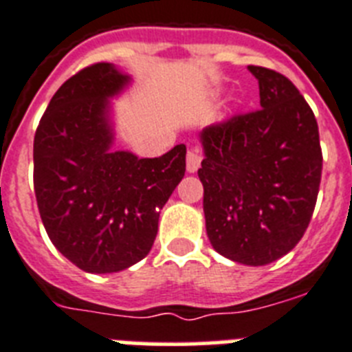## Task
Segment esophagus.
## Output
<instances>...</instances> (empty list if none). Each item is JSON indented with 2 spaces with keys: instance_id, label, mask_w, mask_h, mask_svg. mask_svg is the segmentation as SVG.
Wrapping results in <instances>:
<instances>
[{
  "instance_id": "obj_1",
  "label": "esophagus",
  "mask_w": 352,
  "mask_h": 352,
  "mask_svg": "<svg viewBox=\"0 0 352 352\" xmlns=\"http://www.w3.org/2000/svg\"><path fill=\"white\" fill-rule=\"evenodd\" d=\"M200 162H202V155H200L199 148L188 150V155H186V170L190 171V173H195L200 168Z\"/></svg>"
}]
</instances>
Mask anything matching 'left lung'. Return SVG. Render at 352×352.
Wrapping results in <instances>:
<instances>
[{"label":"left lung","mask_w":352,"mask_h":352,"mask_svg":"<svg viewBox=\"0 0 352 352\" xmlns=\"http://www.w3.org/2000/svg\"><path fill=\"white\" fill-rule=\"evenodd\" d=\"M259 111L206 126L199 170L212 249L263 267L299 243L311 220L322 175L315 114L286 76L249 66Z\"/></svg>","instance_id":"1"}]
</instances>
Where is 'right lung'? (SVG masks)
I'll return each instance as SVG.
<instances>
[{
  "label": "right lung",
  "instance_id": "right-lung-1",
  "mask_svg": "<svg viewBox=\"0 0 352 352\" xmlns=\"http://www.w3.org/2000/svg\"><path fill=\"white\" fill-rule=\"evenodd\" d=\"M131 84L109 62L85 67L53 94L35 132L44 229L64 258L91 274L125 270L150 252L159 211L186 171V144L153 159L114 150L111 100Z\"/></svg>",
  "mask_w": 352,
  "mask_h": 352
}]
</instances>
